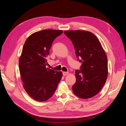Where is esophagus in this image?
<instances>
[{
	"instance_id": "obj_1",
	"label": "esophagus",
	"mask_w": 126,
	"mask_h": 126,
	"mask_svg": "<svg viewBox=\"0 0 126 126\" xmlns=\"http://www.w3.org/2000/svg\"><path fill=\"white\" fill-rule=\"evenodd\" d=\"M68 74V72H63V76H65L67 75Z\"/></svg>"
}]
</instances>
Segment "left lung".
Returning <instances> with one entry per match:
<instances>
[{
  "label": "left lung",
  "mask_w": 126,
  "mask_h": 126,
  "mask_svg": "<svg viewBox=\"0 0 126 126\" xmlns=\"http://www.w3.org/2000/svg\"><path fill=\"white\" fill-rule=\"evenodd\" d=\"M75 48L80 70H76V81L72 86L75 95L82 99L93 97L104 86L108 75V60L97 37L85 30L64 32Z\"/></svg>",
  "instance_id": "1"
}]
</instances>
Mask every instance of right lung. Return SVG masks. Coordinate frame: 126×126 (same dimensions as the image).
Listing matches in <instances>:
<instances>
[{"instance_id":"obj_1","label":"right lung","mask_w":126,"mask_h":126,"mask_svg":"<svg viewBox=\"0 0 126 126\" xmlns=\"http://www.w3.org/2000/svg\"><path fill=\"white\" fill-rule=\"evenodd\" d=\"M63 32L41 30L30 35L24 44L19 61L20 74L25 90L35 100L44 101L51 98L62 79V71L46 68V58L53 41Z\"/></svg>"}]
</instances>
